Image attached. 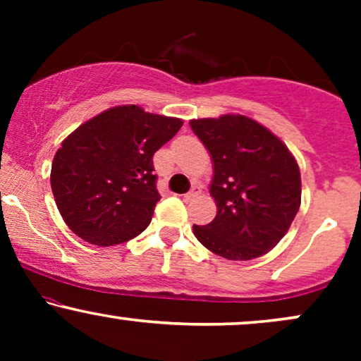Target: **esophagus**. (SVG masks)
I'll list each match as a JSON object with an SVG mask.
<instances>
[{"mask_svg":"<svg viewBox=\"0 0 361 361\" xmlns=\"http://www.w3.org/2000/svg\"><path fill=\"white\" fill-rule=\"evenodd\" d=\"M198 195H200V186L195 185L193 188L190 190L188 193H185V195H183V200H185V202H190V200H193V198H197Z\"/></svg>","mask_w":361,"mask_h":361,"instance_id":"esophagus-1","label":"esophagus"}]
</instances>
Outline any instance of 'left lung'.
<instances>
[{"mask_svg":"<svg viewBox=\"0 0 361 361\" xmlns=\"http://www.w3.org/2000/svg\"><path fill=\"white\" fill-rule=\"evenodd\" d=\"M212 159L215 219L193 226L207 250L247 261L273 250L300 207V169L283 140L246 115L190 120Z\"/></svg>","mask_w":361,"mask_h":361,"instance_id":"obj_1","label":"left lung"}]
</instances>
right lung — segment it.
Wrapping results in <instances>:
<instances>
[{
    "mask_svg": "<svg viewBox=\"0 0 361 361\" xmlns=\"http://www.w3.org/2000/svg\"><path fill=\"white\" fill-rule=\"evenodd\" d=\"M181 126V118L118 105L62 140L52 161L51 186L69 229L103 247L142 233L161 198L152 156Z\"/></svg>",
    "mask_w": 361,
    "mask_h": 361,
    "instance_id": "obj_1",
    "label": "right lung"
}]
</instances>
